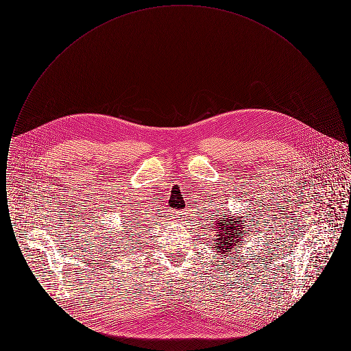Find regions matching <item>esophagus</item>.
Returning <instances> with one entry per match:
<instances>
[{"instance_id":"esophagus-1","label":"esophagus","mask_w":351,"mask_h":351,"mask_svg":"<svg viewBox=\"0 0 351 351\" xmlns=\"http://www.w3.org/2000/svg\"><path fill=\"white\" fill-rule=\"evenodd\" d=\"M185 215H186L185 212H182V210H180V212H178V213H176V218H178L179 221L184 222V219H185Z\"/></svg>"}]
</instances>
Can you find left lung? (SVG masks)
Instances as JSON below:
<instances>
[{"label":"left lung","mask_w":351,"mask_h":351,"mask_svg":"<svg viewBox=\"0 0 351 351\" xmlns=\"http://www.w3.org/2000/svg\"><path fill=\"white\" fill-rule=\"evenodd\" d=\"M229 212V210H228ZM228 212H217L215 216L210 217V222L208 223L209 232L213 234L212 241L215 250L221 254L230 255L234 247L241 245V239L245 237V218L239 216L228 215Z\"/></svg>","instance_id":"left-lung-1"}]
</instances>
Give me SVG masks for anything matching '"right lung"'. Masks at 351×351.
Here are the masks:
<instances>
[{"label":"right lung","instance_id":"add662e5","mask_svg":"<svg viewBox=\"0 0 351 351\" xmlns=\"http://www.w3.org/2000/svg\"><path fill=\"white\" fill-rule=\"evenodd\" d=\"M136 210H138V209H136ZM146 216H147V215L143 216V213H141V212H136V213L132 212V213H129L128 216H125V219H123V223L125 221L127 222L125 226H123L126 230H122V232L132 233L129 234V235L138 237V235H139L138 230H141V228H145L146 222L150 221V218H146Z\"/></svg>","mask_w":351,"mask_h":351}]
</instances>
